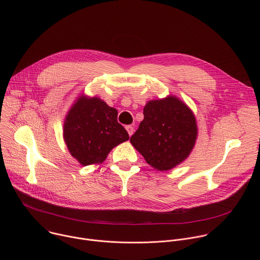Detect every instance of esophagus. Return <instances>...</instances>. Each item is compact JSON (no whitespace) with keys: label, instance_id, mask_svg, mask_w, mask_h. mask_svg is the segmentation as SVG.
Segmentation results:
<instances>
[{"label":"esophagus","instance_id":"34e87169","mask_svg":"<svg viewBox=\"0 0 260 260\" xmlns=\"http://www.w3.org/2000/svg\"><path fill=\"white\" fill-rule=\"evenodd\" d=\"M125 129L127 131V133H128V136H129V137L134 134V131H135V129H134V127H133L132 125H126V126H125Z\"/></svg>","mask_w":260,"mask_h":260}]
</instances>
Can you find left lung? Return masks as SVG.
I'll use <instances>...</instances> for the list:
<instances>
[{"label":"left lung","mask_w":260,"mask_h":260,"mask_svg":"<svg viewBox=\"0 0 260 260\" xmlns=\"http://www.w3.org/2000/svg\"><path fill=\"white\" fill-rule=\"evenodd\" d=\"M144 119L131 143L146 162L157 171H169L186 159L198 138L191 109L175 95L147 102Z\"/></svg>","instance_id":"1"}]
</instances>
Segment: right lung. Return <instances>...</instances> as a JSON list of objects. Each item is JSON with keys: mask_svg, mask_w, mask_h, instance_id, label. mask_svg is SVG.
Returning a JSON list of instances; mask_svg holds the SVG:
<instances>
[{"mask_svg": "<svg viewBox=\"0 0 260 260\" xmlns=\"http://www.w3.org/2000/svg\"><path fill=\"white\" fill-rule=\"evenodd\" d=\"M117 110L96 96L81 94L68 111L63 141L70 154L82 166L104 162L110 151L129 139L117 121Z\"/></svg>", "mask_w": 260, "mask_h": 260, "instance_id": "1", "label": "right lung"}]
</instances>
